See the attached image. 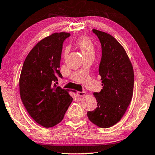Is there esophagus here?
<instances>
[{"label":"esophagus","mask_w":155,"mask_h":155,"mask_svg":"<svg viewBox=\"0 0 155 155\" xmlns=\"http://www.w3.org/2000/svg\"><path fill=\"white\" fill-rule=\"evenodd\" d=\"M85 95V92H77V96L78 97H84Z\"/></svg>","instance_id":"obj_1"}]
</instances>
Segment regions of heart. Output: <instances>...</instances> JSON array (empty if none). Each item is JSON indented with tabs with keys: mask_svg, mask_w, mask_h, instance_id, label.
Here are the masks:
<instances>
[{
	"mask_svg": "<svg viewBox=\"0 0 155 155\" xmlns=\"http://www.w3.org/2000/svg\"><path fill=\"white\" fill-rule=\"evenodd\" d=\"M77 45L81 51L84 57L89 55H94L95 47L91 39L87 37H81L77 41Z\"/></svg>",
	"mask_w": 155,
	"mask_h": 155,
	"instance_id": "b5f03b06",
	"label": "heart"
}]
</instances>
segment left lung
Here are the masks:
<instances>
[{
  "label": "left lung",
  "instance_id": "1",
  "mask_svg": "<svg viewBox=\"0 0 155 155\" xmlns=\"http://www.w3.org/2000/svg\"><path fill=\"white\" fill-rule=\"evenodd\" d=\"M101 45L99 68L103 88L94 92L97 106L88 111V119L101 128L117 123L125 114L133 96L134 75L131 63L123 47L110 34L93 29Z\"/></svg>",
  "mask_w": 155,
  "mask_h": 155
}]
</instances>
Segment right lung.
Segmentation results:
<instances>
[{"mask_svg":"<svg viewBox=\"0 0 155 155\" xmlns=\"http://www.w3.org/2000/svg\"><path fill=\"white\" fill-rule=\"evenodd\" d=\"M70 34L55 33L40 40L32 48L23 64L19 92L25 108L37 123L52 127L63 120L73 99L70 90L54 82L60 72L63 43Z\"/></svg>","mask_w":155,"mask_h":155,"instance_id":"right-lung-1","label":"right lung"}]
</instances>
